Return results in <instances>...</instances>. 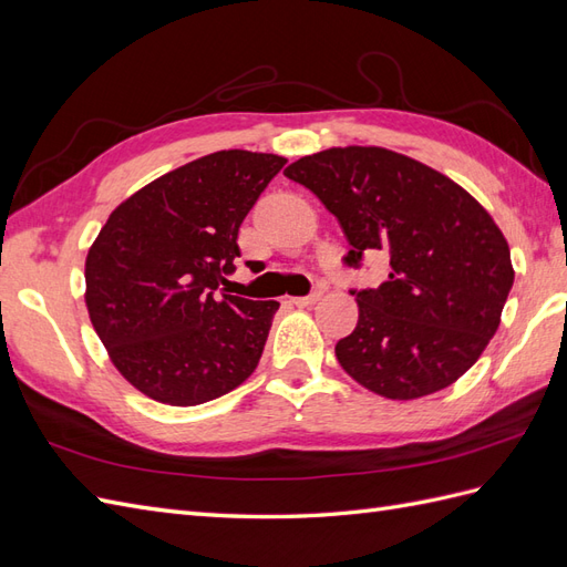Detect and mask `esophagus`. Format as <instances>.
Listing matches in <instances>:
<instances>
[{
    "label": "esophagus",
    "mask_w": 567,
    "mask_h": 567,
    "mask_svg": "<svg viewBox=\"0 0 567 567\" xmlns=\"http://www.w3.org/2000/svg\"><path fill=\"white\" fill-rule=\"evenodd\" d=\"M318 299H321V289H316V292H311L307 297H292L289 301H292L295 307H311V303H316Z\"/></svg>",
    "instance_id": "obj_1"
}]
</instances>
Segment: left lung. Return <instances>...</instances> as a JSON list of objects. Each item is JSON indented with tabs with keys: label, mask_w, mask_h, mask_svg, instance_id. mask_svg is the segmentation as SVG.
I'll return each instance as SVG.
<instances>
[{
	"label": "left lung",
	"mask_w": 567,
	"mask_h": 567,
	"mask_svg": "<svg viewBox=\"0 0 567 567\" xmlns=\"http://www.w3.org/2000/svg\"><path fill=\"white\" fill-rule=\"evenodd\" d=\"M285 174L338 217L361 268L385 251L390 275L352 289L359 323L336 344L340 367L390 400H416L455 383L496 336L515 280L498 225L445 174L385 148H330Z\"/></svg>",
	"instance_id": "left-lung-1"
}]
</instances>
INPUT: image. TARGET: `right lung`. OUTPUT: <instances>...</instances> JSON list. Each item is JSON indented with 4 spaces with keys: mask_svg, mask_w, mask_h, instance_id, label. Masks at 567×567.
Returning <instances> with one entry per match:
<instances>
[{
    "mask_svg": "<svg viewBox=\"0 0 567 567\" xmlns=\"http://www.w3.org/2000/svg\"><path fill=\"white\" fill-rule=\"evenodd\" d=\"M287 159L220 151L143 186L110 215L85 258V303L112 364L143 395L194 408L241 385L278 301L220 289L239 227Z\"/></svg>",
    "mask_w": 567,
    "mask_h": 567,
    "instance_id": "1",
    "label": "right lung"
}]
</instances>
